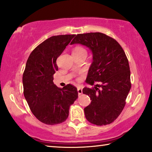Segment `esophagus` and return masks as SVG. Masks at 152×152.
Segmentation results:
<instances>
[{"mask_svg": "<svg viewBox=\"0 0 152 152\" xmlns=\"http://www.w3.org/2000/svg\"><path fill=\"white\" fill-rule=\"evenodd\" d=\"M78 95L80 96L83 94V89H81L80 87H78Z\"/></svg>", "mask_w": 152, "mask_h": 152, "instance_id": "34e87169", "label": "esophagus"}]
</instances>
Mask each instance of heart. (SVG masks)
Wrapping results in <instances>:
<instances>
[{"mask_svg":"<svg viewBox=\"0 0 152 152\" xmlns=\"http://www.w3.org/2000/svg\"><path fill=\"white\" fill-rule=\"evenodd\" d=\"M86 53L85 49L82 46H76L73 50V53Z\"/></svg>","mask_w":152,"mask_h":152,"instance_id":"obj_1","label":"heart"}]
</instances>
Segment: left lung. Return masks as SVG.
<instances>
[{
  "instance_id": "left-lung-1",
  "label": "left lung",
  "mask_w": 152,
  "mask_h": 152,
  "mask_svg": "<svg viewBox=\"0 0 152 152\" xmlns=\"http://www.w3.org/2000/svg\"><path fill=\"white\" fill-rule=\"evenodd\" d=\"M74 44L86 46L93 53L86 82L91 85L95 82L100 83L83 89L91 100L84 109L86 119L97 126L111 124L123 110L131 88L130 66L125 52L116 40L102 33L78 34L70 44Z\"/></svg>"
}]
</instances>
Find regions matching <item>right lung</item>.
I'll return each mask as SVG.
<instances>
[{
    "mask_svg": "<svg viewBox=\"0 0 152 152\" xmlns=\"http://www.w3.org/2000/svg\"><path fill=\"white\" fill-rule=\"evenodd\" d=\"M75 35L50 37L31 52L26 61L22 83L24 96L36 118L47 125H55L68 117L70 106L78 98L76 87L62 89L53 83L58 70L56 59Z\"/></svg>",
    "mask_w": 152,
    "mask_h": 152,
    "instance_id": "right-lung-1",
    "label": "right lung"
}]
</instances>
